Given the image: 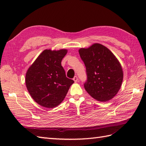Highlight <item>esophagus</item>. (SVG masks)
Masks as SVG:
<instances>
[{
	"instance_id": "esophagus-1",
	"label": "esophagus",
	"mask_w": 146,
	"mask_h": 146,
	"mask_svg": "<svg viewBox=\"0 0 146 146\" xmlns=\"http://www.w3.org/2000/svg\"><path fill=\"white\" fill-rule=\"evenodd\" d=\"M73 80H74V82H77L78 81V77L76 76H74V77L73 78Z\"/></svg>"
}]
</instances>
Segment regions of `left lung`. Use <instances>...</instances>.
I'll return each mask as SVG.
<instances>
[{"label":"left lung","mask_w":146,"mask_h":146,"mask_svg":"<svg viewBox=\"0 0 146 146\" xmlns=\"http://www.w3.org/2000/svg\"><path fill=\"white\" fill-rule=\"evenodd\" d=\"M86 68L84 88L98 101L107 102L120 89L123 72L118 60L105 46L95 43L79 51Z\"/></svg>","instance_id":"1"}]
</instances>
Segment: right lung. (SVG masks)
<instances>
[{
    "mask_svg": "<svg viewBox=\"0 0 146 146\" xmlns=\"http://www.w3.org/2000/svg\"><path fill=\"white\" fill-rule=\"evenodd\" d=\"M67 52L66 49H46L27 70L25 83L28 91L42 106L51 108L59 105L74 82L66 77L61 66Z\"/></svg>",
    "mask_w": 146,
    "mask_h": 146,
    "instance_id": "right-lung-1",
    "label": "right lung"
}]
</instances>
